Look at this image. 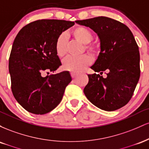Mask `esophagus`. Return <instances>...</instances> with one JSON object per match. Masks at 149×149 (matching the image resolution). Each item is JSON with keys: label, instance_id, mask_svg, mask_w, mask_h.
<instances>
[{"label": "esophagus", "instance_id": "obj_1", "mask_svg": "<svg viewBox=\"0 0 149 149\" xmlns=\"http://www.w3.org/2000/svg\"><path fill=\"white\" fill-rule=\"evenodd\" d=\"M78 73H71V77L73 78V79H75V78H76L78 76Z\"/></svg>", "mask_w": 149, "mask_h": 149}]
</instances>
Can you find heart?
<instances>
[{"label":"heart","instance_id":"obj_1","mask_svg":"<svg viewBox=\"0 0 149 149\" xmlns=\"http://www.w3.org/2000/svg\"><path fill=\"white\" fill-rule=\"evenodd\" d=\"M71 34L77 40L85 44V48L89 53L96 54L98 52L99 46L92 43L93 34L88 29L82 26H77L71 30ZM56 54L59 57H64L67 52V38L65 34H61L58 37L55 43ZM92 63L91 58L87 54L79 57H68L63 61L64 69L73 73L83 71Z\"/></svg>","mask_w":149,"mask_h":149}]
</instances>
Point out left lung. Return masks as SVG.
<instances>
[{
  "label": "left lung",
  "mask_w": 149,
  "mask_h": 149,
  "mask_svg": "<svg viewBox=\"0 0 149 149\" xmlns=\"http://www.w3.org/2000/svg\"><path fill=\"white\" fill-rule=\"evenodd\" d=\"M76 23L92 29L100 39L101 52L88 75L84 93L91 103L107 111L117 110L131 100L140 77L139 47L130 29L107 17ZM104 71L106 78L100 76Z\"/></svg>",
  "instance_id": "1"
}]
</instances>
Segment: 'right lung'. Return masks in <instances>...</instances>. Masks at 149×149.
<instances>
[{
    "label": "right lung",
    "instance_id": "obj_1",
    "mask_svg": "<svg viewBox=\"0 0 149 149\" xmlns=\"http://www.w3.org/2000/svg\"><path fill=\"white\" fill-rule=\"evenodd\" d=\"M74 22L39 19L24 26L13 42L9 58L11 90L15 100L27 111L47 113L60 103L72 80L68 71L54 73L61 63L56 54L58 37Z\"/></svg>",
    "mask_w": 149,
    "mask_h": 149
}]
</instances>
